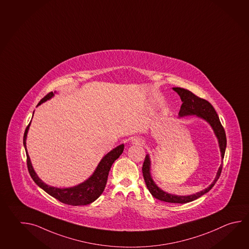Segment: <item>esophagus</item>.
<instances>
[{"instance_id":"34e87169","label":"esophagus","mask_w":249,"mask_h":249,"mask_svg":"<svg viewBox=\"0 0 249 249\" xmlns=\"http://www.w3.org/2000/svg\"><path fill=\"white\" fill-rule=\"evenodd\" d=\"M133 143H135V144H140V145H142L144 143V140L141 138V137H134L132 140Z\"/></svg>"}]
</instances>
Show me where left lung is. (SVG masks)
Returning <instances> with one entry per match:
<instances>
[{"mask_svg": "<svg viewBox=\"0 0 249 249\" xmlns=\"http://www.w3.org/2000/svg\"><path fill=\"white\" fill-rule=\"evenodd\" d=\"M173 89L175 91L178 92V95L181 97V100L183 102V104L181 106V109L179 111V116L196 114L197 116L201 117L202 119L206 120L211 125V127H213V131L218 138L219 146L221 149L222 158L223 160L226 143H227L226 135H225L224 128L219 120L218 115L215 112L213 106L206 99L196 96L195 94H193V92L183 89V88L177 87V88H173ZM222 169H223V164L220 166L216 178L209 187L205 189L200 193L190 195V196H177V195H173V194H168L158 187L157 185L152 181V178L150 176V159L148 155H146V157L144 159V161L142 164V171L145 184L147 186L149 192L151 193L154 198H158L161 201L168 202V203L184 204L193 201L199 197H201L205 193H208L214 185V183L217 182V180L220 178V175L222 173Z\"/></svg>", "mask_w": 249, "mask_h": 249, "instance_id": "8db88e82", "label": "left lung"}]
</instances>
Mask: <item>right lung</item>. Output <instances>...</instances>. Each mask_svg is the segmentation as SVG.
I'll list each match as a JSON object with an SVG mask.
<instances>
[{
  "label": "right lung",
  "mask_w": 249,
  "mask_h": 249,
  "mask_svg": "<svg viewBox=\"0 0 249 249\" xmlns=\"http://www.w3.org/2000/svg\"><path fill=\"white\" fill-rule=\"evenodd\" d=\"M52 96H53V92L48 93L45 97L39 102L38 106L41 105L42 102L51 98ZM29 126H30V123L26 127L25 134H24V139H23V143L26 150V134L28 131ZM123 149H124V145L121 144L109 153H107V155L102 159L101 161L97 166L96 171L92 175L91 178H89V180H87L86 182L74 187L66 188V189L51 187L43 183L41 179L37 177L34 168L32 167L30 158L27 154V151L26 152V165H27L31 178H33L35 183L38 186H40L42 190H44L48 194H50L53 198H56L62 203L71 205V206H82V205L92 203L103 193L107 185L108 174L111 169L112 163L122 155Z\"/></svg>",
  "instance_id": "right-lung-1"
}]
</instances>
